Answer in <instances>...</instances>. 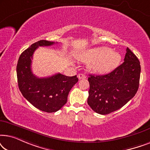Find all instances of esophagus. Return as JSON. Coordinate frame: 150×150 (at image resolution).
Returning <instances> with one entry per match:
<instances>
[{"instance_id": "esophagus-1", "label": "esophagus", "mask_w": 150, "mask_h": 150, "mask_svg": "<svg viewBox=\"0 0 150 150\" xmlns=\"http://www.w3.org/2000/svg\"><path fill=\"white\" fill-rule=\"evenodd\" d=\"M78 78H79V80L85 79H86V76L85 74H79L78 75Z\"/></svg>"}]
</instances>
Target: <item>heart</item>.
<instances>
[{"label":"heart","mask_w":150,"mask_h":150,"mask_svg":"<svg viewBox=\"0 0 150 150\" xmlns=\"http://www.w3.org/2000/svg\"><path fill=\"white\" fill-rule=\"evenodd\" d=\"M83 62L89 63V68L93 72L106 74L113 70L120 64L122 57L109 47L102 46L84 51L78 57Z\"/></svg>","instance_id":"b5f03b06"}]
</instances>
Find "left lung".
I'll use <instances>...</instances> for the list:
<instances>
[{
	"mask_svg": "<svg viewBox=\"0 0 150 150\" xmlns=\"http://www.w3.org/2000/svg\"><path fill=\"white\" fill-rule=\"evenodd\" d=\"M140 74L138 58L127 48L124 62L111 72L104 75L89 74L88 104L101 115L120 109L137 93Z\"/></svg>",
	"mask_w": 150,
	"mask_h": 150,
	"instance_id": "1",
	"label": "left lung"
}]
</instances>
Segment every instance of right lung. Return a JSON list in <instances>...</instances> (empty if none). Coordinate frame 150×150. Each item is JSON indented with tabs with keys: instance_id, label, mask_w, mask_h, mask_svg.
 Segmentation results:
<instances>
[{
	"instance_id": "1",
	"label": "right lung",
	"mask_w": 150,
	"mask_h": 150,
	"mask_svg": "<svg viewBox=\"0 0 150 150\" xmlns=\"http://www.w3.org/2000/svg\"><path fill=\"white\" fill-rule=\"evenodd\" d=\"M53 42L38 41L20 54L17 71L18 84L22 96L35 107L47 112H56L67 101L71 88L79 81L76 75L66 76L60 73L46 78H38L31 70L33 55L39 46H50Z\"/></svg>"
}]
</instances>
